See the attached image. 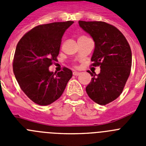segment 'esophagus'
<instances>
[{
  "label": "esophagus",
  "mask_w": 146,
  "mask_h": 146,
  "mask_svg": "<svg viewBox=\"0 0 146 146\" xmlns=\"http://www.w3.org/2000/svg\"><path fill=\"white\" fill-rule=\"evenodd\" d=\"M80 72H73V75H74V76H78V75H80Z\"/></svg>",
  "instance_id": "1"
}]
</instances>
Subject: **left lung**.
Instances as JSON below:
<instances>
[{
	"label": "left lung",
	"instance_id": "1",
	"mask_svg": "<svg viewBox=\"0 0 146 146\" xmlns=\"http://www.w3.org/2000/svg\"><path fill=\"white\" fill-rule=\"evenodd\" d=\"M79 25L95 43L92 65L100 66L99 74L88 72L93 77L86 92L94 102L105 105L123 91L131 72V48L123 33L113 25L101 21H79Z\"/></svg>",
	"mask_w": 146,
	"mask_h": 146
}]
</instances>
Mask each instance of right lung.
<instances>
[{
	"label": "right lung",
	"mask_w": 146,
	"mask_h": 146,
	"mask_svg": "<svg viewBox=\"0 0 146 146\" xmlns=\"http://www.w3.org/2000/svg\"><path fill=\"white\" fill-rule=\"evenodd\" d=\"M73 21L38 25L25 33L15 50L13 71L22 91L36 104L45 106L60 97L72 72H50L49 67L57 60L61 38Z\"/></svg>",
	"instance_id": "add662e5"
}]
</instances>
